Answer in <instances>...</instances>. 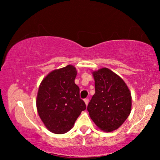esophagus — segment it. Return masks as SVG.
Masks as SVG:
<instances>
[{"label": "esophagus", "instance_id": "obj_1", "mask_svg": "<svg viewBox=\"0 0 160 160\" xmlns=\"http://www.w3.org/2000/svg\"><path fill=\"white\" fill-rule=\"evenodd\" d=\"M84 100L85 104H86V106H87V105H88V103H89V99H88V98H85Z\"/></svg>", "mask_w": 160, "mask_h": 160}]
</instances>
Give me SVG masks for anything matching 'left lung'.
<instances>
[{"label":"left lung","mask_w":160,"mask_h":160,"mask_svg":"<svg viewBox=\"0 0 160 160\" xmlns=\"http://www.w3.org/2000/svg\"><path fill=\"white\" fill-rule=\"evenodd\" d=\"M95 93L87 106L91 119L100 130L111 132L130 115L131 94L122 78L103 68L92 73Z\"/></svg>","instance_id":"8db88e82"}]
</instances>
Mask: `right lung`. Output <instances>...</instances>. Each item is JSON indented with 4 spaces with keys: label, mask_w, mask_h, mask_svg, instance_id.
<instances>
[{
    "label": "right lung",
    "mask_w": 160,
    "mask_h": 160,
    "mask_svg": "<svg viewBox=\"0 0 160 160\" xmlns=\"http://www.w3.org/2000/svg\"><path fill=\"white\" fill-rule=\"evenodd\" d=\"M76 69L69 65L52 71L39 87L36 106L47 128L55 134L71 130L86 104L79 97V87L75 84Z\"/></svg>",
    "instance_id": "obj_1"
}]
</instances>
